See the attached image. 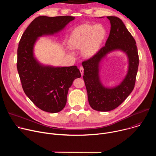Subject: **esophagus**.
<instances>
[{
	"mask_svg": "<svg viewBox=\"0 0 156 156\" xmlns=\"http://www.w3.org/2000/svg\"><path fill=\"white\" fill-rule=\"evenodd\" d=\"M79 70H80V73H81V75L83 76V72H84V69H83V67H82V66H81V67H80Z\"/></svg>",
	"mask_w": 156,
	"mask_h": 156,
	"instance_id": "obj_1",
	"label": "esophagus"
}]
</instances>
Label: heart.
I'll return each mask as SVG.
<instances>
[{"label": "heart", "mask_w": 156, "mask_h": 156, "mask_svg": "<svg viewBox=\"0 0 156 156\" xmlns=\"http://www.w3.org/2000/svg\"><path fill=\"white\" fill-rule=\"evenodd\" d=\"M106 37L107 31L102 25L83 23L72 30L67 45L72 50L81 49V56L90 59L99 52Z\"/></svg>", "instance_id": "1"}]
</instances>
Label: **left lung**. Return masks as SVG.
Wrapping results in <instances>:
<instances>
[{
  "mask_svg": "<svg viewBox=\"0 0 156 156\" xmlns=\"http://www.w3.org/2000/svg\"><path fill=\"white\" fill-rule=\"evenodd\" d=\"M107 18L110 21L111 27L105 46L94 57L82 63L84 69L83 77L89 104L92 108L100 112L115 109L128 98L134 89L139 65L136 41L123 22L117 16H108ZM115 50H120L127 55L128 72L119 85L108 88L104 87L100 81V63L107 54Z\"/></svg>",
  "mask_w": 156,
  "mask_h": 156,
  "instance_id": "8db88e82",
  "label": "left lung"
}]
</instances>
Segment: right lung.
Segmentation results:
<instances>
[{
	"mask_svg": "<svg viewBox=\"0 0 156 156\" xmlns=\"http://www.w3.org/2000/svg\"><path fill=\"white\" fill-rule=\"evenodd\" d=\"M75 19L72 16L36 18L22 35L17 50V70L22 87L38 108L57 113L65 106L69 88L81 77L76 66H53L41 63L34 55L39 37L53 35L63 30Z\"/></svg>",
	"mask_w": 156,
	"mask_h": 156,
	"instance_id": "1",
	"label": "right lung"
}]
</instances>
